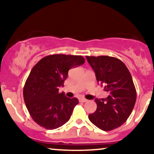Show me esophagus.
<instances>
[{"instance_id":"esophagus-1","label":"esophagus","mask_w":154,"mask_h":154,"mask_svg":"<svg viewBox=\"0 0 154 154\" xmlns=\"http://www.w3.org/2000/svg\"><path fill=\"white\" fill-rule=\"evenodd\" d=\"M87 100H86V99H85V98H80L79 99V102H87Z\"/></svg>"}]
</instances>
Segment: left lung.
Wrapping results in <instances>:
<instances>
[{
    "label": "left lung",
    "mask_w": 154,
    "mask_h": 154,
    "mask_svg": "<svg viewBox=\"0 0 154 154\" xmlns=\"http://www.w3.org/2000/svg\"><path fill=\"white\" fill-rule=\"evenodd\" d=\"M86 59L98 83L109 93L104 100H94L97 109L88 119L101 130H114L127 121L135 104L137 93L131 74L125 64L116 57L86 56Z\"/></svg>",
    "instance_id": "obj_1"
}]
</instances>
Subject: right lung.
Here are the masks:
<instances>
[{
  "instance_id": "right-lung-1",
  "label": "right lung",
  "mask_w": 154,
  "mask_h": 154,
  "mask_svg": "<svg viewBox=\"0 0 154 154\" xmlns=\"http://www.w3.org/2000/svg\"><path fill=\"white\" fill-rule=\"evenodd\" d=\"M81 55L51 54L41 59L31 69L25 83L23 95L31 118L47 130L61 127L70 119L79 100L59 93L69 70L83 64Z\"/></svg>"
}]
</instances>
